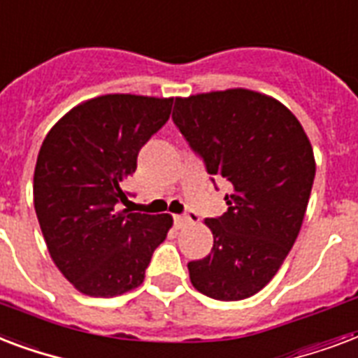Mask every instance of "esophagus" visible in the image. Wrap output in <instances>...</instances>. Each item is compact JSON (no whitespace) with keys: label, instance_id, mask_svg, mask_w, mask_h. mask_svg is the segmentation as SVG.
Returning a JSON list of instances; mask_svg holds the SVG:
<instances>
[{"label":"esophagus","instance_id":"obj_1","mask_svg":"<svg viewBox=\"0 0 358 358\" xmlns=\"http://www.w3.org/2000/svg\"><path fill=\"white\" fill-rule=\"evenodd\" d=\"M173 220H176L177 228H185V226H188V224L192 222V218L188 217V215H177Z\"/></svg>","mask_w":358,"mask_h":358}]
</instances>
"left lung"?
<instances>
[{
	"mask_svg": "<svg viewBox=\"0 0 358 358\" xmlns=\"http://www.w3.org/2000/svg\"><path fill=\"white\" fill-rule=\"evenodd\" d=\"M171 119L210 181L224 179L228 210L207 218L213 248L188 263L207 297L241 301L273 280L303 226L315 177L314 151L284 104L250 90L176 99Z\"/></svg>",
	"mask_w": 358,
	"mask_h": 358,
	"instance_id": "obj_1",
	"label": "left lung"
}]
</instances>
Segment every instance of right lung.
<instances>
[{
  "instance_id": "add662e5",
  "label": "right lung",
  "mask_w": 358,
  "mask_h": 358,
  "mask_svg": "<svg viewBox=\"0 0 358 358\" xmlns=\"http://www.w3.org/2000/svg\"><path fill=\"white\" fill-rule=\"evenodd\" d=\"M173 99L102 95L61 117L44 138L33 203L63 276L90 297H115L145 278L170 215L121 209L138 153L170 119Z\"/></svg>"
}]
</instances>
